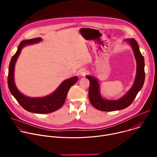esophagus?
<instances>
[{"label":"esophagus","instance_id":"obj_1","mask_svg":"<svg viewBox=\"0 0 157 157\" xmlns=\"http://www.w3.org/2000/svg\"><path fill=\"white\" fill-rule=\"evenodd\" d=\"M86 73H87V71L85 69H81L80 70L78 71V75L79 76H84L86 75Z\"/></svg>","mask_w":157,"mask_h":157}]
</instances>
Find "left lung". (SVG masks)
<instances>
[{"instance_id":"8db88e82","label":"left lung","mask_w":157,"mask_h":157,"mask_svg":"<svg viewBox=\"0 0 157 157\" xmlns=\"http://www.w3.org/2000/svg\"><path fill=\"white\" fill-rule=\"evenodd\" d=\"M132 47L137 63L136 76L134 82L129 90L120 99L116 100L105 99L102 98L100 91V85L98 79L93 76H86L90 82L89 87V99L91 104L97 109L102 111H114L124 109L129 106L140 91L145 81V62L141 54L137 42L134 38L126 39Z\"/></svg>"}]
</instances>
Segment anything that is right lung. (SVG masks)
<instances>
[{
    "label": "right lung",
    "mask_w": 157,
    "mask_h": 157,
    "mask_svg": "<svg viewBox=\"0 0 157 157\" xmlns=\"http://www.w3.org/2000/svg\"><path fill=\"white\" fill-rule=\"evenodd\" d=\"M41 40V38H36L22 41L19 44L17 51L12 57L9 64L7 83L11 94L24 109L33 113L48 114L62 107L65 102L69 89L77 82L78 78L73 76L63 81L53 93L44 97L31 98L26 96L20 92L16 87L14 81V69L16 61L22 48L29 44L37 43Z\"/></svg>",
    "instance_id": "add662e5"
}]
</instances>
